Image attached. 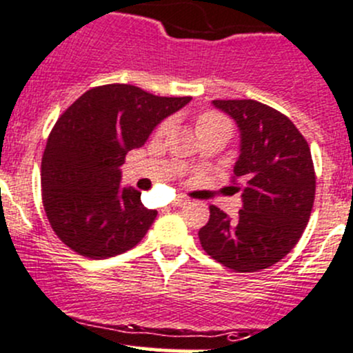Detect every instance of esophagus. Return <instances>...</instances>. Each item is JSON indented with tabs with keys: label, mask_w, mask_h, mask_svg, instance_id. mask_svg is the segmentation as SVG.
I'll return each instance as SVG.
<instances>
[{
	"label": "esophagus",
	"mask_w": 353,
	"mask_h": 353,
	"mask_svg": "<svg viewBox=\"0 0 353 353\" xmlns=\"http://www.w3.org/2000/svg\"><path fill=\"white\" fill-rule=\"evenodd\" d=\"M185 203H187V199L181 197V195H180V197H176L175 201H173L172 205H175V207H181V205H185Z\"/></svg>",
	"instance_id": "esophagus-1"
}]
</instances>
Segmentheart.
<instances>
[{
	"instance_id": "heart-1",
	"label": "heart",
	"mask_w": 353,
	"mask_h": 353,
	"mask_svg": "<svg viewBox=\"0 0 353 353\" xmlns=\"http://www.w3.org/2000/svg\"><path fill=\"white\" fill-rule=\"evenodd\" d=\"M210 125H228L230 127V122H228L226 117H223L217 112H203L201 117L197 119V129H203V127ZM166 127H168V122H163L161 125L158 127V132H165Z\"/></svg>"
}]
</instances>
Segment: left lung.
Returning <instances> with one entry per match:
<instances>
[{"label": "left lung", "instance_id": "left-lung-1", "mask_svg": "<svg viewBox=\"0 0 353 353\" xmlns=\"http://www.w3.org/2000/svg\"><path fill=\"white\" fill-rule=\"evenodd\" d=\"M241 132L231 176L243 209L231 219L210 205L201 228L203 252L234 272H258L281 261L303 236L314 203L316 175L307 141L289 117L256 100H214Z\"/></svg>", "mask_w": 353, "mask_h": 353}]
</instances>
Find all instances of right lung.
Segmentation results:
<instances>
[{
    "instance_id": "right-lung-1",
    "label": "right lung",
    "mask_w": 353,
    "mask_h": 353,
    "mask_svg": "<svg viewBox=\"0 0 353 353\" xmlns=\"http://www.w3.org/2000/svg\"><path fill=\"white\" fill-rule=\"evenodd\" d=\"M190 97H156L132 85L95 86L57 119L42 156V202L57 238L101 260L134 248L156 219L141 192L121 187V166Z\"/></svg>"
}]
</instances>
